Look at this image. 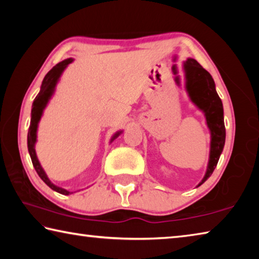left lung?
<instances>
[{
	"instance_id": "8db88e82",
	"label": "left lung",
	"mask_w": 259,
	"mask_h": 259,
	"mask_svg": "<svg viewBox=\"0 0 259 259\" xmlns=\"http://www.w3.org/2000/svg\"><path fill=\"white\" fill-rule=\"evenodd\" d=\"M185 74V87L191 102L204 114L205 123L210 131L209 161L204 177L200 185L211 176L218 163L223 148L225 145V124L223 103L216 91V85L209 72L193 58H187L183 64Z\"/></svg>"
}]
</instances>
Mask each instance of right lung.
I'll list each match as a JSON object with an SVG mask.
<instances>
[{"label":"right lung","mask_w":259,"mask_h":259,"mask_svg":"<svg viewBox=\"0 0 259 259\" xmlns=\"http://www.w3.org/2000/svg\"><path fill=\"white\" fill-rule=\"evenodd\" d=\"M72 61H73V58H68V59L60 61V63L56 65V66L52 67L50 71L47 73L45 78H43L40 93H38L36 97H35L33 105H32V113H30V124H29L28 135H27L28 153H29L30 159H32V163L34 165L35 170H36L37 175L40 176L42 181L51 188V190H54V191L58 192V193H60V194H64V195L72 194V192H69L67 190H65V188H61L59 186L55 185V184L52 183L49 178H48L46 171L43 170L40 161H38L37 156H36V152H35V144H36V138H37L38 122H40V120H41L43 112H45L48 103H49V100L51 99V97L55 94L56 85L60 80L61 74L64 73L65 69H66V67L72 63ZM122 133H123L122 130L116 131V133L113 135V137L111 138V143L114 139L119 137Z\"/></svg>","instance_id":"1"}]
</instances>
